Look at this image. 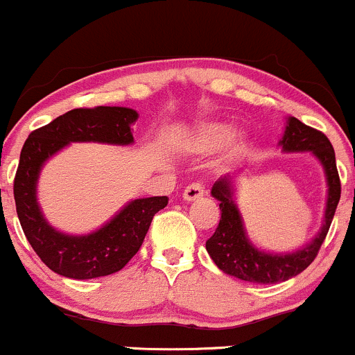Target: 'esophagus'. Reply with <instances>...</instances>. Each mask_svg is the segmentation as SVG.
I'll list each match as a JSON object with an SVG mask.
<instances>
[{
    "mask_svg": "<svg viewBox=\"0 0 355 355\" xmlns=\"http://www.w3.org/2000/svg\"><path fill=\"white\" fill-rule=\"evenodd\" d=\"M204 196V185L200 182H192L191 185H187L184 191V199L185 200H196Z\"/></svg>",
    "mask_w": 355,
    "mask_h": 355,
    "instance_id": "obj_1",
    "label": "esophagus"
}]
</instances>
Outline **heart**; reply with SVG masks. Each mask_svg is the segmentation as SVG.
I'll list each match as a JSON object with an SVG mask.
<instances>
[{
    "label": "heart",
    "instance_id": "1",
    "mask_svg": "<svg viewBox=\"0 0 355 355\" xmlns=\"http://www.w3.org/2000/svg\"><path fill=\"white\" fill-rule=\"evenodd\" d=\"M230 138V127L225 123H216V121H211V123L200 125V128L196 132L194 135V146L200 151H213L218 149L220 146H223ZM237 144L235 139H231L228 141V146L234 148Z\"/></svg>",
    "mask_w": 355,
    "mask_h": 355
}]
</instances>
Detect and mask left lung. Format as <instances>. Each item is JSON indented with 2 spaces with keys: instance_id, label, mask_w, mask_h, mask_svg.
<instances>
[{
  "instance_id": "obj_1",
  "label": "left lung",
  "mask_w": 355,
  "mask_h": 355,
  "mask_svg": "<svg viewBox=\"0 0 355 355\" xmlns=\"http://www.w3.org/2000/svg\"><path fill=\"white\" fill-rule=\"evenodd\" d=\"M285 151H311L323 164L328 180V202L324 213V225L320 235H316L309 245L292 254H266L257 250L247 241L242 218L232 198V187L228 178H221L213 185V198L220 200L221 220L216 230L206 241V250L221 271L252 284H280L306 270L320 252L336 206H338L342 185L336 170L335 151L331 142L323 132L302 123L297 118H290L287 130L280 142Z\"/></svg>"
}]
</instances>
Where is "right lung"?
<instances>
[{
  "instance_id": "add662e5",
  "label": "right lung",
  "mask_w": 355,
  "mask_h": 355,
  "mask_svg": "<svg viewBox=\"0 0 355 355\" xmlns=\"http://www.w3.org/2000/svg\"><path fill=\"white\" fill-rule=\"evenodd\" d=\"M137 113L120 106L75 108L51 123L35 128L25 141L13 180V198L20 225L39 259L62 277L73 280L106 277L120 271L137 254L151 221L168 198L132 200L106 227L85 237H70L49 227L35 200L39 170L49 156L68 142L130 144V125Z\"/></svg>"
}]
</instances>
